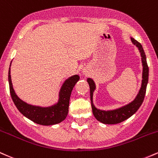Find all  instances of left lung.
Here are the masks:
<instances>
[{"label": "left lung", "mask_w": 158, "mask_h": 158, "mask_svg": "<svg viewBox=\"0 0 158 158\" xmlns=\"http://www.w3.org/2000/svg\"><path fill=\"white\" fill-rule=\"evenodd\" d=\"M131 40L133 44H135L138 48L139 52H140L143 66L142 85H141V88L139 90V94H137L135 100L132 101L129 104L116 110L106 111V110L97 109L93 104V93L96 88L95 84H94V81L90 78L87 79L90 86V101H91V107L94 116L98 121L104 123V124H117V123H119L129 118L139 109V108L143 102V99H144L145 94H146V86H147L148 80V67L147 61H146V54H145V52L140 43L138 42L134 38H131Z\"/></svg>", "instance_id": "1"}]
</instances>
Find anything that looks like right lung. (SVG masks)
I'll use <instances>...</instances> for the list:
<instances>
[{"label": "right lung", "mask_w": 158, "mask_h": 158, "mask_svg": "<svg viewBox=\"0 0 158 158\" xmlns=\"http://www.w3.org/2000/svg\"><path fill=\"white\" fill-rule=\"evenodd\" d=\"M8 78L11 97L19 111L32 122L42 126H51V125L58 124L62 122L66 118L68 114L69 102H70L72 90L75 86L76 83L79 79V77L78 75H74L67 79L59 92V99L58 103L51 107L42 108V107L33 106L27 104L18 97L12 87L10 68L9 69Z\"/></svg>", "instance_id": "obj_1"}]
</instances>
